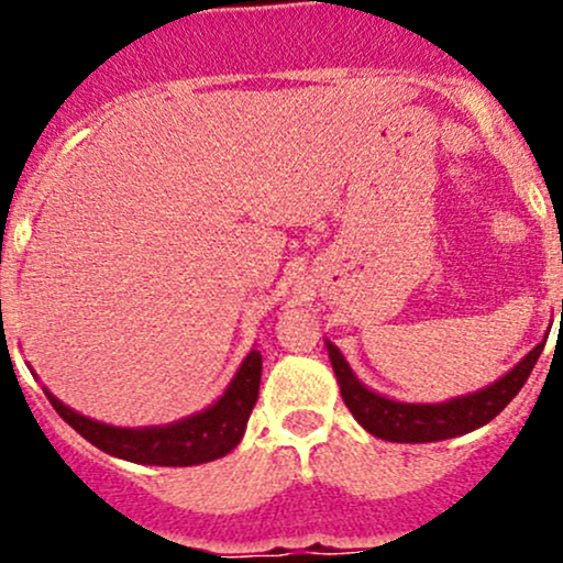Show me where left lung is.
<instances>
[{
  "mask_svg": "<svg viewBox=\"0 0 563 563\" xmlns=\"http://www.w3.org/2000/svg\"><path fill=\"white\" fill-rule=\"evenodd\" d=\"M542 346H545V339L519 365L510 367L506 376L493 380L479 391L461 394V397L444 399V402H399L386 394L367 389L363 380L354 376L341 349L325 339L328 357H331L335 380L341 386V397H344L352 416L357 418V423L367 434L405 444L442 442V439L463 437L493 421L527 384L529 373L542 354Z\"/></svg>",
  "mask_w": 563,
  "mask_h": 563,
  "instance_id": "1",
  "label": "left lung"
}]
</instances>
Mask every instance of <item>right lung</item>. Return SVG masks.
Here are the masks:
<instances>
[{
    "label": "right lung",
    "instance_id": "1",
    "mask_svg": "<svg viewBox=\"0 0 563 563\" xmlns=\"http://www.w3.org/2000/svg\"><path fill=\"white\" fill-rule=\"evenodd\" d=\"M260 380L262 354L260 349H251L217 402L174 423L137 426V429L95 421L63 405L47 386L42 389L57 416L108 455L140 466H200L224 457L241 444L245 423L260 397Z\"/></svg>",
    "mask_w": 563,
    "mask_h": 563
}]
</instances>
